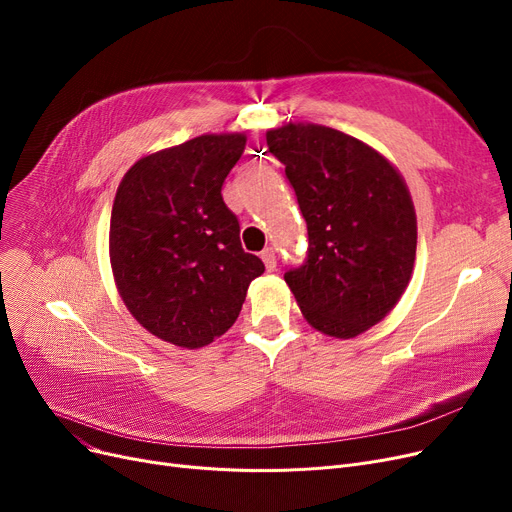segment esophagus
<instances>
[{
  "instance_id": "esophagus-1",
  "label": "esophagus",
  "mask_w": 512,
  "mask_h": 512,
  "mask_svg": "<svg viewBox=\"0 0 512 512\" xmlns=\"http://www.w3.org/2000/svg\"><path fill=\"white\" fill-rule=\"evenodd\" d=\"M261 259L267 267V272H274L276 270V251L272 247H267L261 251Z\"/></svg>"
}]
</instances>
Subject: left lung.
I'll list each match as a JSON object with an SVG mask.
<instances>
[{
    "label": "left lung",
    "instance_id": "obj_1",
    "mask_svg": "<svg viewBox=\"0 0 512 512\" xmlns=\"http://www.w3.org/2000/svg\"><path fill=\"white\" fill-rule=\"evenodd\" d=\"M307 222L303 265L284 274L309 324L355 338L382 321L415 263L417 218L409 188L363 141L321 124L267 130Z\"/></svg>",
    "mask_w": 512,
    "mask_h": 512
}]
</instances>
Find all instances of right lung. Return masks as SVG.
<instances>
[{"mask_svg": "<svg viewBox=\"0 0 512 512\" xmlns=\"http://www.w3.org/2000/svg\"><path fill=\"white\" fill-rule=\"evenodd\" d=\"M240 132L201 134L141 157L112 207L110 261L126 309L153 336L201 348L234 324L265 272L240 245L222 184L245 151Z\"/></svg>", "mask_w": 512, "mask_h": 512, "instance_id": "add662e5", "label": "right lung"}]
</instances>
